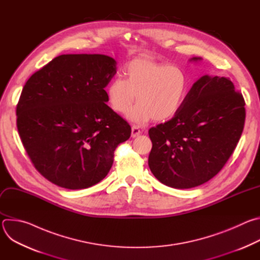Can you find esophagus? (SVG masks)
Instances as JSON below:
<instances>
[{
  "label": "esophagus",
  "mask_w": 260,
  "mask_h": 260,
  "mask_svg": "<svg viewBox=\"0 0 260 260\" xmlns=\"http://www.w3.org/2000/svg\"><path fill=\"white\" fill-rule=\"evenodd\" d=\"M141 134H142V132H141V129L137 125H133L132 126V137L133 138H136V137L140 136Z\"/></svg>",
  "instance_id": "esophagus-1"
}]
</instances>
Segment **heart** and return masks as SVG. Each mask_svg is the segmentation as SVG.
I'll return each mask as SVG.
<instances>
[{"label": "heart", "instance_id": "heart-1", "mask_svg": "<svg viewBox=\"0 0 260 260\" xmlns=\"http://www.w3.org/2000/svg\"><path fill=\"white\" fill-rule=\"evenodd\" d=\"M125 78L117 76L107 87L108 103L118 113L129 112L137 123L150 119L164 121L181 109L188 91L186 73L178 66L155 61L147 56L132 59L124 67Z\"/></svg>", "mask_w": 260, "mask_h": 260}]
</instances>
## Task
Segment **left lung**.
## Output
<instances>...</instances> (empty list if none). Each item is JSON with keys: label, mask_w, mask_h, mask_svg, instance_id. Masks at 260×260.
I'll return each instance as SVG.
<instances>
[{"label": "left lung", "mask_w": 260, "mask_h": 260, "mask_svg": "<svg viewBox=\"0 0 260 260\" xmlns=\"http://www.w3.org/2000/svg\"><path fill=\"white\" fill-rule=\"evenodd\" d=\"M245 117V100L230 78L203 76L178 113L148 132L152 142L148 165L152 174L178 189L209 181L235 151Z\"/></svg>", "instance_id": "left-lung-1"}]
</instances>
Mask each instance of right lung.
I'll return each instance as SVG.
<instances>
[{
  "instance_id": "obj_1",
  "label": "right lung",
  "mask_w": 260,
  "mask_h": 260,
  "mask_svg": "<svg viewBox=\"0 0 260 260\" xmlns=\"http://www.w3.org/2000/svg\"><path fill=\"white\" fill-rule=\"evenodd\" d=\"M116 61L103 54H62L28 78L16 105L24 149L44 178L68 189L88 188L113 165L131 125L106 102Z\"/></svg>"
}]
</instances>
